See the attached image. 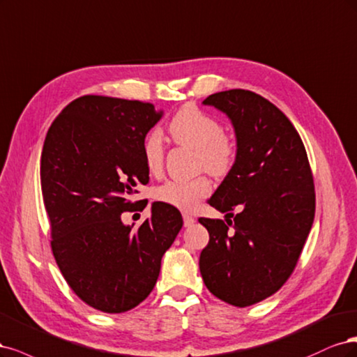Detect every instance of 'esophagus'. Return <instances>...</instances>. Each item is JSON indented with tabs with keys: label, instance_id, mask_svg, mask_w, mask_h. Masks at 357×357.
Listing matches in <instances>:
<instances>
[{
	"label": "esophagus",
	"instance_id": "34e87169",
	"mask_svg": "<svg viewBox=\"0 0 357 357\" xmlns=\"http://www.w3.org/2000/svg\"><path fill=\"white\" fill-rule=\"evenodd\" d=\"M182 218H183V225H185V227H191V225H194L195 220H194V218H192L190 213H183V215H182Z\"/></svg>",
	"mask_w": 357,
	"mask_h": 357
}]
</instances>
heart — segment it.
Here are the masks:
<instances>
[{"label":"heart","instance_id":"obj_1","mask_svg":"<svg viewBox=\"0 0 357 357\" xmlns=\"http://www.w3.org/2000/svg\"><path fill=\"white\" fill-rule=\"evenodd\" d=\"M169 132L178 145L197 149L199 165L209 174L225 175L234 165L237 153L234 139L222 132L218 120L197 107H182L170 120ZM142 155L149 174L158 175L165 163V144L160 132L153 130L146 135ZM211 191V181L197 176L187 181H167L155 190V199L181 211H192Z\"/></svg>","mask_w":357,"mask_h":357}]
</instances>
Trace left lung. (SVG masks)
<instances>
[{"label":"left lung","instance_id":"left-lung-1","mask_svg":"<svg viewBox=\"0 0 357 357\" xmlns=\"http://www.w3.org/2000/svg\"><path fill=\"white\" fill-rule=\"evenodd\" d=\"M203 105L231 121L237 153L209 199L227 222L199 220L209 231L200 273L215 296L248 307L278 292L294 271L314 220L313 176L294 124L266 98L234 89L211 95Z\"/></svg>","mask_w":357,"mask_h":357}]
</instances>
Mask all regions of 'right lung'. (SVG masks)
<instances>
[{"instance_id":"right-lung-1","label":"right lung","mask_w":357,"mask_h":357,"mask_svg":"<svg viewBox=\"0 0 357 357\" xmlns=\"http://www.w3.org/2000/svg\"><path fill=\"white\" fill-rule=\"evenodd\" d=\"M162 117L151 103L89 95L66 105L45 136L41 190L53 255L77 296L103 313L145 300L183 224L160 202L139 228L121 221L148 183L142 145Z\"/></svg>"}]
</instances>
